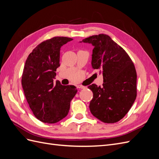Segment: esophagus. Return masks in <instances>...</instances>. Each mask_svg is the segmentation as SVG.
Here are the masks:
<instances>
[{"instance_id": "obj_1", "label": "esophagus", "mask_w": 159, "mask_h": 159, "mask_svg": "<svg viewBox=\"0 0 159 159\" xmlns=\"http://www.w3.org/2000/svg\"><path fill=\"white\" fill-rule=\"evenodd\" d=\"M85 88H86L85 86H83V85H78V88H79V89H84Z\"/></svg>"}]
</instances>
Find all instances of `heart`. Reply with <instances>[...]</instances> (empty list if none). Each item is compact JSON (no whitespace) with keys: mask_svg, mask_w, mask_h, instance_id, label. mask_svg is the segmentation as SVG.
<instances>
[{"mask_svg":"<svg viewBox=\"0 0 159 159\" xmlns=\"http://www.w3.org/2000/svg\"><path fill=\"white\" fill-rule=\"evenodd\" d=\"M79 80H78V81H79Z\"/></svg>","mask_w":159,"mask_h":159,"instance_id":"1","label":"heart"}]
</instances>
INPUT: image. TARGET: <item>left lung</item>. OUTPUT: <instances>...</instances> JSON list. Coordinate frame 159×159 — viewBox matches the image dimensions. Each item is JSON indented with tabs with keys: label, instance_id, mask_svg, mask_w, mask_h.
I'll use <instances>...</instances> for the list:
<instances>
[{
	"label": "left lung",
	"instance_id": "left-lung-1",
	"mask_svg": "<svg viewBox=\"0 0 159 159\" xmlns=\"http://www.w3.org/2000/svg\"><path fill=\"white\" fill-rule=\"evenodd\" d=\"M82 42L94 46L91 66L103 78L102 87L88 86L93 93L90 111L103 123H116L128 113L136 99L135 68L127 53L108 35L91 36Z\"/></svg>",
	"mask_w": 159,
	"mask_h": 159
}]
</instances>
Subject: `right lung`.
<instances>
[{
  "label": "right lung",
  "instance_id": "right-lung-1",
  "mask_svg": "<svg viewBox=\"0 0 159 159\" xmlns=\"http://www.w3.org/2000/svg\"><path fill=\"white\" fill-rule=\"evenodd\" d=\"M72 38L54 37L42 42L27 57L22 76L24 93L34 116L40 121L56 123L66 117L78 90L74 85L54 82L60 66L61 47Z\"/></svg>",
  "mask_w": 159,
  "mask_h": 159
}]
</instances>
